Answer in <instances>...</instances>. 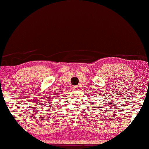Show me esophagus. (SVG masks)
<instances>
[{"mask_svg":"<svg viewBox=\"0 0 149 149\" xmlns=\"http://www.w3.org/2000/svg\"><path fill=\"white\" fill-rule=\"evenodd\" d=\"M78 87H77V86L73 87V90H78Z\"/></svg>","mask_w":149,"mask_h":149,"instance_id":"esophagus-1","label":"esophagus"}]
</instances>
